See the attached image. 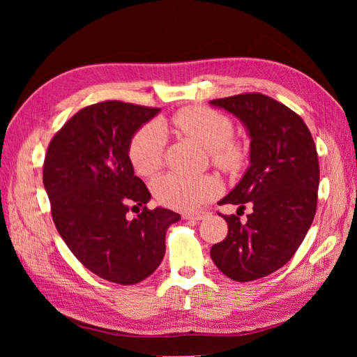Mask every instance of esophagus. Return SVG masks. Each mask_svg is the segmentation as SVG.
<instances>
[{
    "label": "esophagus",
    "mask_w": 357,
    "mask_h": 357,
    "mask_svg": "<svg viewBox=\"0 0 357 357\" xmlns=\"http://www.w3.org/2000/svg\"><path fill=\"white\" fill-rule=\"evenodd\" d=\"M210 213L208 211H190V213H185L183 218L185 219H190V220H202L207 218Z\"/></svg>",
    "instance_id": "34e87169"
}]
</instances>
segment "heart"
Instances as JSON below:
<instances>
[{"instance_id": "1", "label": "heart", "mask_w": 357, "mask_h": 357, "mask_svg": "<svg viewBox=\"0 0 357 357\" xmlns=\"http://www.w3.org/2000/svg\"><path fill=\"white\" fill-rule=\"evenodd\" d=\"M171 123L178 132L210 152L219 168L236 172L245 164V149L231 139L234 123L226 114L207 107H186L172 116ZM165 146V126L158 122L143 126L134 135L129 144V159L139 176L156 174L164 160ZM152 188L160 204L176 210H195L220 193L219 181L208 176L167 174L155 180Z\"/></svg>"}]
</instances>
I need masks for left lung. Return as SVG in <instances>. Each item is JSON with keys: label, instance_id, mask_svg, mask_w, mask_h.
Instances as JSON below:
<instances>
[{"label": "left lung", "instance_id": "obj_1", "mask_svg": "<svg viewBox=\"0 0 357 357\" xmlns=\"http://www.w3.org/2000/svg\"><path fill=\"white\" fill-rule=\"evenodd\" d=\"M210 105L238 119L250 138V165L219 204L253 205L245 223L225 215L228 235L210 256L226 277L252 282L286 265L305 238L317 207V150L305 122L266 95L241 93Z\"/></svg>", "mask_w": 357, "mask_h": 357}]
</instances>
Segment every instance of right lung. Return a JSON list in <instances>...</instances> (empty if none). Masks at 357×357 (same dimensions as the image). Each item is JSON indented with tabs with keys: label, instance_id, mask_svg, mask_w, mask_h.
Returning <instances> with one entry per match:
<instances>
[{
	"label": "right lung",
	"instance_id": "right-lung-1",
	"mask_svg": "<svg viewBox=\"0 0 357 357\" xmlns=\"http://www.w3.org/2000/svg\"><path fill=\"white\" fill-rule=\"evenodd\" d=\"M160 109L105 101L75 113L49 144L43 183L52 218L73 255L98 277L135 284L165 256V235L180 214L147 210L150 192L134 174L129 144ZM142 206L134 220L128 207ZM139 211V210H138Z\"/></svg>",
	"mask_w": 357,
	"mask_h": 357
}]
</instances>
